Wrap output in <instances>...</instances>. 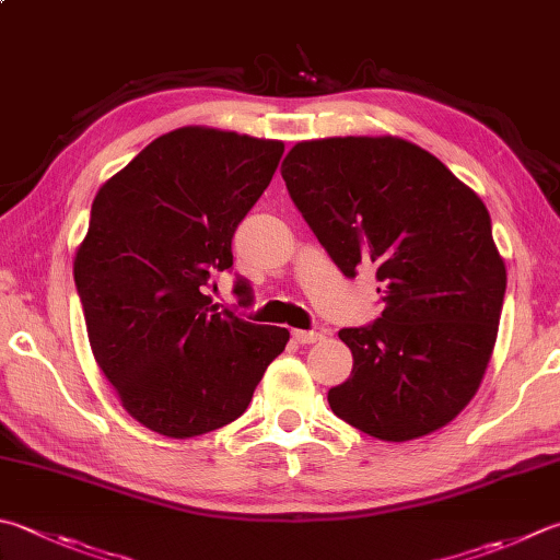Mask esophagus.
I'll return each mask as SVG.
<instances>
[{
  "label": "esophagus",
  "mask_w": 560,
  "mask_h": 560,
  "mask_svg": "<svg viewBox=\"0 0 560 560\" xmlns=\"http://www.w3.org/2000/svg\"><path fill=\"white\" fill-rule=\"evenodd\" d=\"M292 339L298 341V343H302V346H307V343L322 341V339H324V334H322V331H304V329H294V331H292Z\"/></svg>",
  "instance_id": "esophagus-1"
}]
</instances>
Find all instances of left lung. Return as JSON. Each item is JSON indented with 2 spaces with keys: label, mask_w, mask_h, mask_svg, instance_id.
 <instances>
[{
  "label": "left lung",
  "mask_w": 560,
  "mask_h": 560,
  "mask_svg": "<svg viewBox=\"0 0 560 560\" xmlns=\"http://www.w3.org/2000/svg\"><path fill=\"white\" fill-rule=\"evenodd\" d=\"M292 202L343 276L375 266L385 310L341 329L353 371L329 389L336 417L380 441L446 427L482 383L508 270L488 207L436 155L397 136L292 145Z\"/></svg>",
  "instance_id": "8db88e82"
}]
</instances>
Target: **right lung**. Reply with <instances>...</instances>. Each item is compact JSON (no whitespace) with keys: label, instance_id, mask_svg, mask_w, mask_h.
I'll use <instances>...</instances> for the list:
<instances>
[{"label":"right lung","instance_id":"right-lung-1","mask_svg":"<svg viewBox=\"0 0 560 560\" xmlns=\"http://www.w3.org/2000/svg\"><path fill=\"white\" fill-rule=\"evenodd\" d=\"M282 141L183 126L100 187L75 253L94 361L121 407L171 439L202 436L244 415L290 331L212 304L231 238L272 180ZM238 294L250 302L246 280Z\"/></svg>","mask_w":560,"mask_h":560}]
</instances>
